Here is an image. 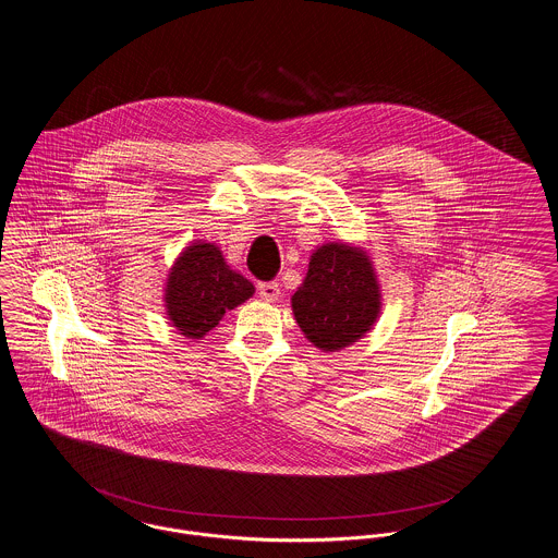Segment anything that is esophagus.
I'll use <instances>...</instances> for the list:
<instances>
[{"instance_id":"34e87169","label":"esophagus","mask_w":558,"mask_h":558,"mask_svg":"<svg viewBox=\"0 0 558 558\" xmlns=\"http://www.w3.org/2000/svg\"><path fill=\"white\" fill-rule=\"evenodd\" d=\"M258 298L263 301H276L280 298V284L278 282H258Z\"/></svg>"}]
</instances>
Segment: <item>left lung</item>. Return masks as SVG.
I'll use <instances>...</instances> for the list:
<instances>
[{
	"label": "left lung",
	"instance_id": "obj_1",
	"mask_svg": "<svg viewBox=\"0 0 558 558\" xmlns=\"http://www.w3.org/2000/svg\"><path fill=\"white\" fill-rule=\"evenodd\" d=\"M380 312V291L365 253L345 244H325L312 258L293 295V314L305 338L336 352L363 338Z\"/></svg>",
	"mask_w": 558,
	"mask_h": 558
}]
</instances>
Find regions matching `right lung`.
Returning <instances> with one entry per match:
<instances>
[{
  "label": "right lung",
  "mask_w": 558,
  "mask_h": 558,
  "mask_svg": "<svg viewBox=\"0 0 558 558\" xmlns=\"http://www.w3.org/2000/svg\"><path fill=\"white\" fill-rule=\"evenodd\" d=\"M255 287L229 269L215 244H193L175 260L168 278V316L182 336L199 340L227 310L253 298Z\"/></svg>",
  "instance_id": "obj_1"
}]
</instances>
